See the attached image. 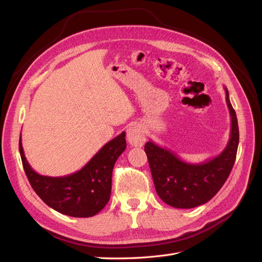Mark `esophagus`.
Masks as SVG:
<instances>
[{
	"mask_svg": "<svg viewBox=\"0 0 262 262\" xmlns=\"http://www.w3.org/2000/svg\"><path fill=\"white\" fill-rule=\"evenodd\" d=\"M126 138H128V142L132 146H142L145 142V136L144 132L138 125L130 126L126 131Z\"/></svg>",
	"mask_w": 262,
	"mask_h": 262,
	"instance_id": "esophagus-1",
	"label": "esophagus"
}]
</instances>
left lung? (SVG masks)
I'll return each instance as SVG.
<instances>
[{
	"label": "left lung",
	"instance_id": "obj_1",
	"mask_svg": "<svg viewBox=\"0 0 262 262\" xmlns=\"http://www.w3.org/2000/svg\"><path fill=\"white\" fill-rule=\"evenodd\" d=\"M224 90L232 124L228 143L220 155L201 164H190L152 141L144 146L156 192L170 207L191 209L207 203L231 173L239 143V131L228 91L226 87Z\"/></svg>",
	"mask_w": 262,
	"mask_h": 262
}]
</instances>
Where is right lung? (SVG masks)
<instances>
[{
  "label": "right lung",
  "mask_w": 262,
  "mask_h": 262,
  "mask_svg": "<svg viewBox=\"0 0 262 262\" xmlns=\"http://www.w3.org/2000/svg\"><path fill=\"white\" fill-rule=\"evenodd\" d=\"M126 147L125 132L109 141L82 169L63 177L37 173L28 164L19 137V153L29 184L50 208L73 217H90L105 208L112 193L113 169Z\"/></svg>",
  "instance_id": "add662e5"
}]
</instances>
